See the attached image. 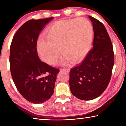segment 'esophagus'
Returning a JSON list of instances; mask_svg holds the SVG:
<instances>
[{"label": "esophagus", "instance_id": "obj_1", "mask_svg": "<svg viewBox=\"0 0 126 126\" xmlns=\"http://www.w3.org/2000/svg\"><path fill=\"white\" fill-rule=\"evenodd\" d=\"M62 71H63L64 72H67V73H68V72H69V68H62V69H61Z\"/></svg>", "mask_w": 126, "mask_h": 126}]
</instances>
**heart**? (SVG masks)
I'll return each mask as SVG.
<instances>
[{"mask_svg":"<svg viewBox=\"0 0 126 126\" xmlns=\"http://www.w3.org/2000/svg\"><path fill=\"white\" fill-rule=\"evenodd\" d=\"M46 39L38 40L37 50L42 60L50 65L57 63L59 50L68 59L76 63L86 56L92 43L93 29L91 23L84 18L67 21H58L45 33Z\"/></svg>","mask_w":126,"mask_h":126,"instance_id":"1","label":"heart"}]
</instances>
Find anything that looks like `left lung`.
<instances>
[{"mask_svg": "<svg viewBox=\"0 0 126 126\" xmlns=\"http://www.w3.org/2000/svg\"><path fill=\"white\" fill-rule=\"evenodd\" d=\"M89 18L93 27V49L79 65L71 69L69 81L72 94L84 101L96 98L103 93L114 65L113 49L105 27L93 17Z\"/></svg>", "mask_w": 126, "mask_h": 126, "instance_id": "8db88e82", "label": "left lung"}]
</instances>
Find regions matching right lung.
<instances>
[{
  "label": "right lung",
  "mask_w": 126,
  "mask_h": 126,
  "mask_svg": "<svg viewBox=\"0 0 126 126\" xmlns=\"http://www.w3.org/2000/svg\"><path fill=\"white\" fill-rule=\"evenodd\" d=\"M53 19L27 21L16 31L10 45L13 80L20 94L34 104L43 103L50 98L59 72V69L40 61L37 50L39 33Z\"/></svg>",
  "instance_id": "obj_1"
}]
</instances>
